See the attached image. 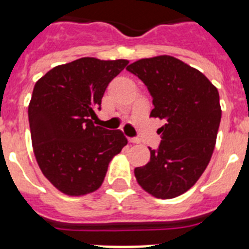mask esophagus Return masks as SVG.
I'll return each instance as SVG.
<instances>
[{
  "label": "esophagus",
  "instance_id": "1",
  "mask_svg": "<svg viewBox=\"0 0 249 249\" xmlns=\"http://www.w3.org/2000/svg\"><path fill=\"white\" fill-rule=\"evenodd\" d=\"M128 142H129V143H132V144H138L141 141L138 140V138H128Z\"/></svg>",
  "mask_w": 249,
  "mask_h": 249
}]
</instances>
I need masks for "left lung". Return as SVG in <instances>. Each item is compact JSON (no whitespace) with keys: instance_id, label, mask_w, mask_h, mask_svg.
Returning <instances> with one entry per match:
<instances>
[{"instance_id":"8db88e82","label":"left lung","mask_w":249,"mask_h":249,"mask_svg":"<svg viewBox=\"0 0 249 249\" xmlns=\"http://www.w3.org/2000/svg\"><path fill=\"white\" fill-rule=\"evenodd\" d=\"M127 70L153 97L149 117L166 122L158 129L160 148H149L148 163L135 168V177L156 198H175L195 186L210 163L222 116L218 89L198 70L167 54L138 59Z\"/></svg>"}]
</instances>
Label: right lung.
Wrapping results in <instances>:
<instances>
[{"mask_svg": "<svg viewBox=\"0 0 249 249\" xmlns=\"http://www.w3.org/2000/svg\"><path fill=\"white\" fill-rule=\"evenodd\" d=\"M127 59L82 57L53 67L35 85L28 105L31 140L43 176L59 192L97 191L109 162L127 144L120 129L94 126L108 83Z\"/></svg>", "mask_w": 249, "mask_h": 249, "instance_id": "1", "label": "right lung"}]
</instances>
